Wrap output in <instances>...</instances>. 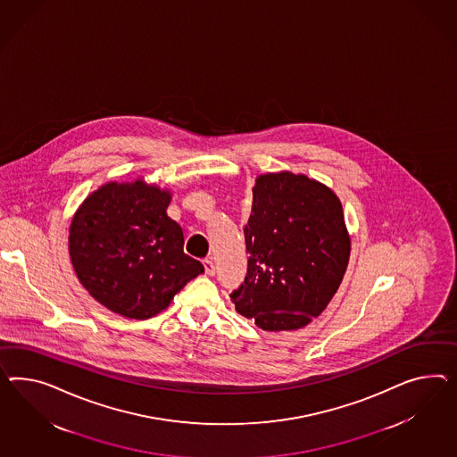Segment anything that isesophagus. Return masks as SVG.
I'll return each mask as SVG.
<instances>
[{
	"label": "esophagus",
	"mask_w": 457,
	"mask_h": 457,
	"mask_svg": "<svg viewBox=\"0 0 457 457\" xmlns=\"http://www.w3.org/2000/svg\"><path fill=\"white\" fill-rule=\"evenodd\" d=\"M203 264H204V272L208 274V276H214L216 274V266H214V262L211 260L203 261Z\"/></svg>",
	"instance_id": "34e87169"
}]
</instances>
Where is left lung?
Masks as SVG:
<instances>
[{"mask_svg":"<svg viewBox=\"0 0 457 457\" xmlns=\"http://www.w3.org/2000/svg\"><path fill=\"white\" fill-rule=\"evenodd\" d=\"M245 283L236 311L264 331H295L318 318L345 278L351 237L333 189L291 171L261 174L245 226Z\"/></svg>","mask_w":457,"mask_h":457,"instance_id":"1","label":"left lung"}]
</instances>
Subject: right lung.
Returning a JSON list of instances; mask_svg holds the SVG:
<instances>
[{"label": "right lung", "instance_id": "1", "mask_svg": "<svg viewBox=\"0 0 457 457\" xmlns=\"http://www.w3.org/2000/svg\"><path fill=\"white\" fill-rule=\"evenodd\" d=\"M171 193L143 179L106 183L74 212L70 258L79 283L104 308L148 320L204 272L185 254L183 229L166 210Z\"/></svg>", "mask_w": 457, "mask_h": 457}]
</instances>
